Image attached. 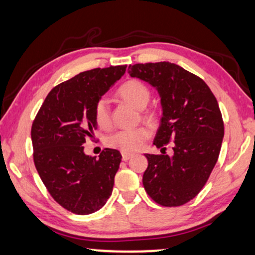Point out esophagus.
<instances>
[{"label": "esophagus", "mask_w": 255, "mask_h": 255, "mask_svg": "<svg viewBox=\"0 0 255 255\" xmlns=\"http://www.w3.org/2000/svg\"><path fill=\"white\" fill-rule=\"evenodd\" d=\"M132 156H133V154H132V153H127V152H122V158H123L124 161H127V160L130 159Z\"/></svg>", "instance_id": "1"}]
</instances>
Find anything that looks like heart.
Wrapping results in <instances>:
<instances>
[{
  "label": "heart",
  "mask_w": 255,
  "mask_h": 255,
  "mask_svg": "<svg viewBox=\"0 0 255 255\" xmlns=\"http://www.w3.org/2000/svg\"><path fill=\"white\" fill-rule=\"evenodd\" d=\"M117 95L132 107L141 110V118L148 124L157 121L156 112L146 110V105L151 98V91L146 84L138 79H128L118 88ZM94 117L99 128L108 130L111 128V108L108 99L99 98L94 108ZM151 130L147 127H138L130 130H121L108 137L107 145L122 152H135L143 146L145 140L150 137Z\"/></svg>",
  "instance_id": "heart-1"
}]
</instances>
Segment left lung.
I'll list each match as a JSON object with an SVG mask.
<instances>
[{
	"label": "left lung",
	"instance_id": "left-lung-1",
	"mask_svg": "<svg viewBox=\"0 0 255 255\" xmlns=\"http://www.w3.org/2000/svg\"><path fill=\"white\" fill-rule=\"evenodd\" d=\"M128 74L158 90L163 117L153 144L163 154H145L146 193L157 204L180 206L210 178L224 138V122L213 92L200 77L170 62L128 65ZM172 144L174 156L164 154Z\"/></svg>",
	"mask_w": 255,
	"mask_h": 255
}]
</instances>
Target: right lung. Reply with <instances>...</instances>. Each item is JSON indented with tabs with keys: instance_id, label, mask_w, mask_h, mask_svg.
<instances>
[{
	"instance_id": "1",
	"label": "right lung",
	"mask_w": 255,
	"mask_h": 255,
	"mask_svg": "<svg viewBox=\"0 0 255 255\" xmlns=\"http://www.w3.org/2000/svg\"><path fill=\"white\" fill-rule=\"evenodd\" d=\"M125 70L127 65L96 68L56 85L32 122L36 170L55 201L75 214L96 212L112 193L120 151L105 148L96 159L83 144L97 128L96 102Z\"/></svg>"
}]
</instances>
